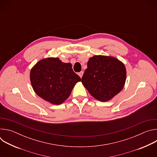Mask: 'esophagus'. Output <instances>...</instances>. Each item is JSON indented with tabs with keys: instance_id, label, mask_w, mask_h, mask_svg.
Here are the masks:
<instances>
[{
	"instance_id": "1",
	"label": "esophagus",
	"mask_w": 157,
	"mask_h": 157,
	"mask_svg": "<svg viewBox=\"0 0 157 157\" xmlns=\"http://www.w3.org/2000/svg\"><path fill=\"white\" fill-rule=\"evenodd\" d=\"M83 71H81V72H79V73H78V75H79V76H80V78H82V75H83Z\"/></svg>"
}]
</instances>
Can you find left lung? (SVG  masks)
<instances>
[{
	"mask_svg": "<svg viewBox=\"0 0 157 157\" xmlns=\"http://www.w3.org/2000/svg\"><path fill=\"white\" fill-rule=\"evenodd\" d=\"M126 73L124 64L118 59L95 55L89 59L81 82L93 98L106 102L121 91Z\"/></svg>",
	"mask_w": 157,
	"mask_h": 157,
	"instance_id": "8db88e82",
	"label": "left lung"
}]
</instances>
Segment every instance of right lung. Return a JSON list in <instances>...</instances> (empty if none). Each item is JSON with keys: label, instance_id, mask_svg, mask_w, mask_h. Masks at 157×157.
I'll return each mask as SVG.
<instances>
[{"label": "right lung", "instance_id": "1", "mask_svg": "<svg viewBox=\"0 0 157 157\" xmlns=\"http://www.w3.org/2000/svg\"><path fill=\"white\" fill-rule=\"evenodd\" d=\"M30 78L35 93L56 105L68 99L75 85L81 80L71 63H63L58 58L40 60L32 68Z\"/></svg>", "mask_w": 157, "mask_h": 157}]
</instances>
